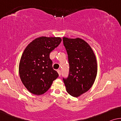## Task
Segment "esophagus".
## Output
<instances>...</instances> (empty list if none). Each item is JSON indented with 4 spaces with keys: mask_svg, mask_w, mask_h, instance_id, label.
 Masks as SVG:
<instances>
[{
    "mask_svg": "<svg viewBox=\"0 0 121 121\" xmlns=\"http://www.w3.org/2000/svg\"><path fill=\"white\" fill-rule=\"evenodd\" d=\"M57 73H58V74H59V76H61V71L60 70V69H59V70H57Z\"/></svg>",
    "mask_w": 121,
    "mask_h": 121,
    "instance_id": "esophagus-1",
    "label": "esophagus"
}]
</instances>
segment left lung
I'll return each mask as SVG.
<instances>
[{
    "instance_id": "1",
    "label": "left lung",
    "mask_w": 121,
    "mask_h": 121,
    "mask_svg": "<svg viewBox=\"0 0 121 121\" xmlns=\"http://www.w3.org/2000/svg\"><path fill=\"white\" fill-rule=\"evenodd\" d=\"M63 43L69 66V76L63 80L67 92L78 97L94 84L98 70L96 57L91 46L81 38L63 37Z\"/></svg>"
}]
</instances>
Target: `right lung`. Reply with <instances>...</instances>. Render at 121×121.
Wrapping results in <instances>:
<instances>
[{"mask_svg":"<svg viewBox=\"0 0 121 121\" xmlns=\"http://www.w3.org/2000/svg\"><path fill=\"white\" fill-rule=\"evenodd\" d=\"M60 37H40L27 46L20 59L19 74L23 84L32 94H43L59 74L52 69L50 52L60 44Z\"/></svg>","mask_w":121,"mask_h":121,"instance_id":"add662e5","label":"right lung"}]
</instances>
